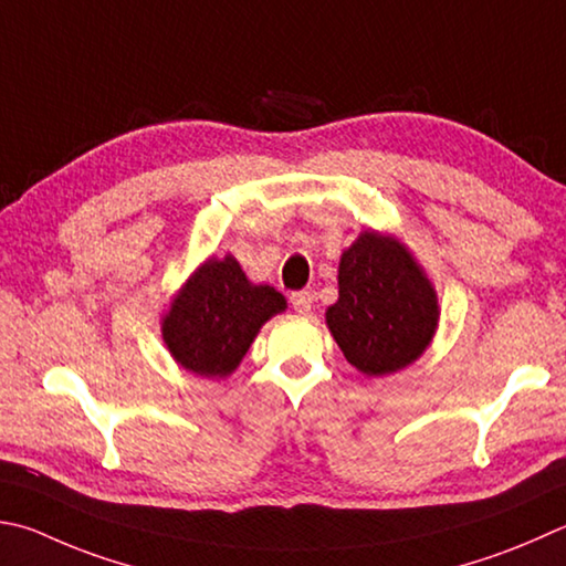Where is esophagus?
<instances>
[{
	"instance_id": "34e87169",
	"label": "esophagus",
	"mask_w": 566,
	"mask_h": 566,
	"mask_svg": "<svg viewBox=\"0 0 566 566\" xmlns=\"http://www.w3.org/2000/svg\"><path fill=\"white\" fill-rule=\"evenodd\" d=\"M290 302H292L296 314H310V312H312V304H314V294H312L310 290L294 292V294L290 296Z\"/></svg>"
}]
</instances>
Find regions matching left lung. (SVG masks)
<instances>
[{"mask_svg": "<svg viewBox=\"0 0 566 566\" xmlns=\"http://www.w3.org/2000/svg\"><path fill=\"white\" fill-rule=\"evenodd\" d=\"M326 324L358 371L394 374L433 338L436 292L396 240L364 232L342 254L338 302L328 306Z\"/></svg>", "mask_w": 566, "mask_h": 566, "instance_id": "left-lung-1", "label": "left lung"}]
</instances>
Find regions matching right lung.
Masks as SVG:
<instances>
[{
	"instance_id": "add662e5",
	"label": "right lung",
	"mask_w": 566,
	"mask_h": 566,
	"mask_svg": "<svg viewBox=\"0 0 566 566\" xmlns=\"http://www.w3.org/2000/svg\"><path fill=\"white\" fill-rule=\"evenodd\" d=\"M284 296L250 284L234 256L208 260L176 296L163 338L176 361L198 376H228L266 318L284 312Z\"/></svg>"
}]
</instances>
